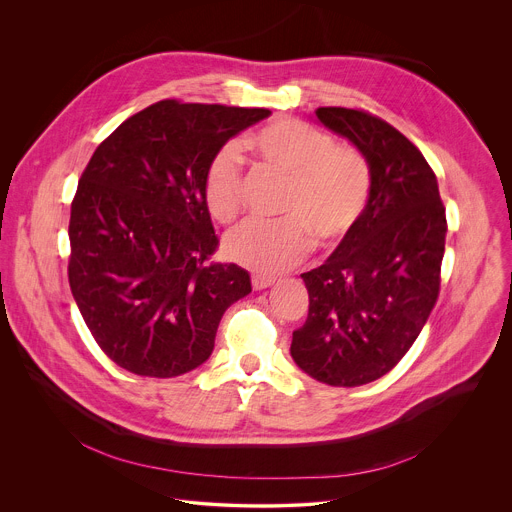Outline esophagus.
Masks as SVG:
<instances>
[{
  "instance_id": "34e87169",
  "label": "esophagus",
  "mask_w": 512,
  "mask_h": 512,
  "mask_svg": "<svg viewBox=\"0 0 512 512\" xmlns=\"http://www.w3.org/2000/svg\"><path fill=\"white\" fill-rule=\"evenodd\" d=\"M251 283H253V287H255V289H265V287H269V285H273V283H275V277L255 273V275L251 277Z\"/></svg>"
}]
</instances>
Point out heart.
<instances>
[{"label":"heart","mask_w":512,"mask_h":512,"mask_svg":"<svg viewBox=\"0 0 512 512\" xmlns=\"http://www.w3.org/2000/svg\"><path fill=\"white\" fill-rule=\"evenodd\" d=\"M267 168L287 180L279 223L247 221L225 237V253L259 273H279L318 247L340 243L369 204V160L348 143L294 117H277L243 139ZM202 200L218 223H231L243 208V168L225 145L206 168Z\"/></svg>","instance_id":"heart-1"}]
</instances>
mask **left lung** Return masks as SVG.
<instances>
[{
	"mask_svg": "<svg viewBox=\"0 0 512 512\" xmlns=\"http://www.w3.org/2000/svg\"><path fill=\"white\" fill-rule=\"evenodd\" d=\"M316 115L369 160L373 186L356 227L302 273L310 308L291 356L320 383L358 387L405 356L440 296L446 208L423 154L393 125L364 109Z\"/></svg>",
	"mask_w": 512,
	"mask_h": 512,
	"instance_id": "1",
	"label": "left lung"
}]
</instances>
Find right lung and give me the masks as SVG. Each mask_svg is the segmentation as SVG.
<instances>
[{
    "instance_id": "1",
    "label": "right lung",
    "mask_w": 512,
    "mask_h": 512,
    "mask_svg": "<svg viewBox=\"0 0 512 512\" xmlns=\"http://www.w3.org/2000/svg\"><path fill=\"white\" fill-rule=\"evenodd\" d=\"M263 107L164 99L125 119L89 160L70 206L68 281L121 369L170 379L202 364L218 322L251 291L218 247L202 200L208 164Z\"/></svg>"
}]
</instances>
